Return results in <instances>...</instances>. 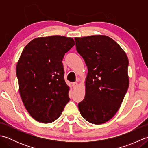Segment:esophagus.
<instances>
[{
	"label": "esophagus",
	"instance_id": "1",
	"mask_svg": "<svg viewBox=\"0 0 148 148\" xmlns=\"http://www.w3.org/2000/svg\"><path fill=\"white\" fill-rule=\"evenodd\" d=\"M72 85H73L74 87H76V86H77L78 84H77V82H74L73 83H72Z\"/></svg>",
	"mask_w": 148,
	"mask_h": 148
}]
</instances>
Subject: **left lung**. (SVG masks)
I'll return each mask as SVG.
<instances>
[{
    "mask_svg": "<svg viewBox=\"0 0 148 148\" xmlns=\"http://www.w3.org/2000/svg\"><path fill=\"white\" fill-rule=\"evenodd\" d=\"M75 41L88 72L85 97L78 108L91 123H104L117 112L127 92L128 59L118 44L108 36L76 37Z\"/></svg>",
    "mask_w": 148,
    "mask_h": 148,
    "instance_id": "obj_1",
    "label": "left lung"
}]
</instances>
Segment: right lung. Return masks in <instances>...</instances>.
I'll return each instance as SVG.
<instances>
[{"instance_id": "right-lung-1", "label": "right lung", "mask_w": 148, "mask_h": 148, "mask_svg": "<svg viewBox=\"0 0 148 148\" xmlns=\"http://www.w3.org/2000/svg\"><path fill=\"white\" fill-rule=\"evenodd\" d=\"M74 46L71 37H39L21 53L16 65L19 92L27 111L37 121H55L70 100L62 60Z\"/></svg>"}]
</instances>
